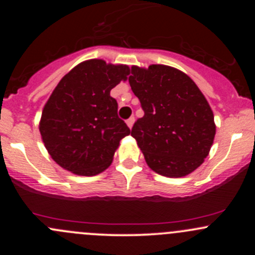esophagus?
<instances>
[{
	"instance_id": "esophagus-1",
	"label": "esophagus",
	"mask_w": 255,
	"mask_h": 255,
	"mask_svg": "<svg viewBox=\"0 0 255 255\" xmlns=\"http://www.w3.org/2000/svg\"><path fill=\"white\" fill-rule=\"evenodd\" d=\"M126 123H127V126L129 128H132L133 127V125H134V117H130V118H128L127 121H126Z\"/></svg>"
}]
</instances>
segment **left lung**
Instances as JSON below:
<instances>
[{
    "label": "left lung",
    "instance_id": "obj_1",
    "mask_svg": "<svg viewBox=\"0 0 255 255\" xmlns=\"http://www.w3.org/2000/svg\"><path fill=\"white\" fill-rule=\"evenodd\" d=\"M128 81L144 111L130 134L149 168L168 177L196 170L216 134L213 112L197 85L182 71L159 64L132 66Z\"/></svg>",
    "mask_w": 255,
    "mask_h": 255
}]
</instances>
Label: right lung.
I'll return each mask as SVG.
<instances>
[{
  "label": "right lung",
  "mask_w": 255,
  "mask_h": 255,
  "mask_svg": "<svg viewBox=\"0 0 255 255\" xmlns=\"http://www.w3.org/2000/svg\"><path fill=\"white\" fill-rule=\"evenodd\" d=\"M127 65L101 59L80 63L59 81L39 123L48 153L65 170L94 176L111 165L120 140L130 133L110 95L127 80Z\"/></svg>",
  "instance_id": "1"
}]
</instances>
